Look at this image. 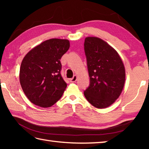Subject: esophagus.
<instances>
[{"mask_svg":"<svg viewBox=\"0 0 149 149\" xmlns=\"http://www.w3.org/2000/svg\"><path fill=\"white\" fill-rule=\"evenodd\" d=\"M76 80H77V75H74L73 77L70 79V82H71V83H74V82L76 81Z\"/></svg>","mask_w":149,"mask_h":149,"instance_id":"esophagus-1","label":"esophagus"}]
</instances>
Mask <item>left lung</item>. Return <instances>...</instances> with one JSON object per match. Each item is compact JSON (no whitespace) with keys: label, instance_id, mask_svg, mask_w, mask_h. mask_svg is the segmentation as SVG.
<instances>
[{"label":"left lung","instance_id":"8db88e82","mask_svg":"<svg viewBox=\"0 0 149 149\" xmlns=\"http://www.w3.org/2000/svg\"><path fill=\"white\" fill-rule=\"evenodd\" d=\"M84 50L90 77L84 95L93 107L107 108L122 91L125 79L123 62L112 47L98 37H86Z\"/></svg>","mask_w":149,"mask_h":149}]
</instances>
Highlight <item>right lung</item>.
<instances>
[{"instance_id":"add662e5","label":"right lung","mask_w":149,"mask_h":149,"mask_svg":"<svg viewBox=\"0 0 149 149\" xmlns=\"http://www.w3.org/2000/svg\"><path fill=\"white\" fill-rule=\"evenodd\" d=\"M70 48L66 39H51L31 49L22 60L19 81L28 99L42 108L58 100L67 84L61 74L60 59Z\"/></svg>"}]
</instances>
